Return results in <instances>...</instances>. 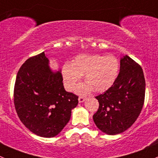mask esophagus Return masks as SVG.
Returning <instances> with one entry per match:
<instances>
[{
  "instance_id": "1",
  "label": "esophagus",
  "mask_w": 158,
  "mask_h": 158,
  "mask_svg": "<svg viewBox=\"0 0 158 158\" xmlns=\"http://www.w3.org/2000/svg\"><path fill=\"white\" fill-rule=\"evenodd\" d=\"M85 100H86V98L82 97V96H81V97H79V98H78V101H79V102H80V103L84 102H85Z\"/></svg>"
}]
</instances>
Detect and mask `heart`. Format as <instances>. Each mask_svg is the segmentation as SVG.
<instances>
[{
    "instance_id": "1",
    "label": "heart",
    "mask_w": 158,
    "mask_h": 158,
    "mask_svg": "<svg viewBox=\"0 0 158 158\" xmlns=\"http://www.w3.org/2000/svg\"><path fill=\"white\" fill-rule=\"evenodd\" d=\"M119 63L112 55L81 54L77 56L71 64L66 63L62 67L63 80L66 88L73 91L82 75L86 83L77 88L78 94H87L94 88L95 91L109 89L116 80Z\"/></svg>"
}]
</instances>
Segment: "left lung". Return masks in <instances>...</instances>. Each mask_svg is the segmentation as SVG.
I'll return each instance as SVG.
<instances>
[{"label":"left lung","mask_w":158,"mask_h":158,"mask_svg":"<svg viewBox=\"0 0 158 158\" xmlns=\"http://www.w3.org/2000/svg\"><path fill=\"white\" fill-rule=\"evenodd\" d=\"M140 66L127 55L120 60L119 73L112 87L96 96L99 107L93 115L96 127L108 135L126 131L137 119L145 97Z\"/></svg>","instance_id":"left-lung-1"}]
</instances>
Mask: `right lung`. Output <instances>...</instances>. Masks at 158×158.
Wrapping results in <instances>:
<instances>
[{"label":"right lung","instance_id":"add662e5","mask_svg":"<svg viewBox=\"0 0 158 158\" xmlns=\"http://www.w3.org/2000/svg\"><path fill=\"white\" fill-rule=\"evenodd\" d=\"M14 103L26 128L43 137L59 134L78 104V97L65 91L60 70L53 72L43 52L28 58L17 73Z\"/></svg>","mask_w":158,"mask_h":158}]
</instances>
